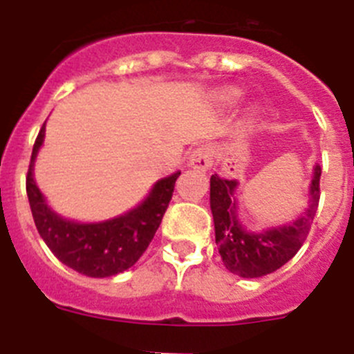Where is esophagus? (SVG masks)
<instances>
[{
    "mask_svg": "<svg viewBox=\"0 0 354 354\" xmlns=\"http://www.w3.org/2000/svg\"><path fill=\"white\" fill-rule=\"evenodd\" d=\"M189 165L196 170H209L212 167V149L209 145L196 147L192 152Z\"/></svg>",
    "mask_w": 354,
    "mask_h": 354,
    "instance_id": "esophagus-1",
    "label": "esophagus"
}]
</instances>
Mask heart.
<instances>
[{"instance_id": "1", "label": "heart", "mask_w": 354, "mask_h": 354, "mask_svg": "<svg viewBox=\"0 0 354 354\" xmlns=\"http://www.w3.org/2000/svg\"><path fill=\"white\" fill-rule=\"evenodd\" d=\"M228 97H230V99H234V97H236V93H234V92H228Z\"/></svg>"}]
</instances>
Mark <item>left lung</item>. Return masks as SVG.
Returning a JSON list of instances; mask_svg holds the SVG:
<instances>
[{
	"label": "left lung",
	"mask_w": 354,
	"mask_h": 354,
	"mask_svg": "<svg viewBox=\"0 0 354 354\" xmlns=\"http://www.w3.org/2000/svg\"><path fill=\"white\" fill-rule=\"evenodd\" d=\"M321 167L315 165L308 195V211L290 225L271 228L266 232H246L236 216L234 189L236 180L211 175V211L214 218L216 245L221 261L230 273L243 278H259L280 270L298 253L314 223L321 196Z\"/></svg>",
	"instance_id": "8db88e82"
}]
</instances>
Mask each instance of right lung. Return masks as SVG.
<instances>
[{
	"mask_svg": "<svg viewBox=\"0 0 354 354\" xmlns=\"http://www.w3.org/2000/svg\"><path fill=\"white\" fill-rule=\"evenodd\" d=\"M42 142L44 126L33 145L26 175L28 200L40 237L58 261L86 277L104 278L129 270L154 239L180 171L158 180L150 195L127 214L102 223H76L53 212L33 180V161Z\"/></svg>",
	"mask_w": 354,
	"mask_h": 354,
	"instance_id": "obj_1",
	"label": "right lung"
}]
</instances>
